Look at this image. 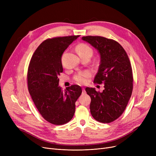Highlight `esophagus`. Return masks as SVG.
<instances>
[{
    "label": "esophagus",
    "instance_id": "esophagus-1",
    "mask_svg": "<svg viewBox=\"0 0 156 156\" xmlns=\"http://www.w3.org/2000/svg\"><path fill=\"white\" fill-rule=\"evenodd\" d=\"M82 94H85V88H82Z\"/></svg>",
    "mask_w": 156,
    "mask_h": 156
}]
</instances>
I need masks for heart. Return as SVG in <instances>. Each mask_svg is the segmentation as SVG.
Segmentation results:
<instances>
[{
  "label": "heart",
  "mask_w": 156,
  "mask_h": 156,
  "mask_svg": "<svg viewBox=\"0 0 156 156\" xmlns=\"http://www.w3.org/2000/svg\"><path fill=\"white\" fill-rule=\"evenodd\" d=\"M76 49L80 57L83 56H89L91 57L93 54L92 48L87 44L81 43L78 44L76 46ZM90 76V73L88 71H83L78 73L74 77V79L78 84L83 85L86 83L87 78Z\"/></svg>",
  "instance_id": "1"
}]
</instances>
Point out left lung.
<instances>
[{
	"instance_id": "obj_1",
	"label": "left lung",
	"mask_w": 156,
	"mask_h": 156,
	"mask_svg": "<svg viewBox=\"0 0 156 156\" xmlns=\"http://www.w3.org/2000/svg\"><path fill=\"white\" fill-rule=\"evenodd\" d=\"M82 40L99 51L101 64L94 82L104 85L102 92L85 88L91 98L90 112L97 121L109 123L123 113L132 95V66L125 49L116 41L100 36L83 37Z\"/></svg>"
}]
</instances>
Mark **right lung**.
Listing matches in <instances>:
<instances>
[{"label":"right lung","mask_w":156,"mask_h":156,"mask_svg":"<svg viewBox=\"0 0 156 156\" xmlns=\"http://www.w3.org/2000/svg\"><path fill=\"white\" fill-rule=\"evenodd\" d=\"M80 35L48 38L36 49L28 69V88L37 109L48 122L55 125L67 123L75 112V102L82 90L73 85L63 91L58 78L63 71L61 57Z\"/></svg>","instance_id":"right-lung-1"}]
</instances>
